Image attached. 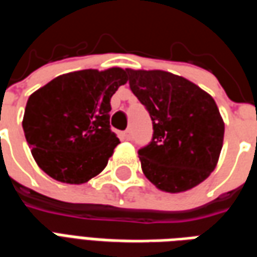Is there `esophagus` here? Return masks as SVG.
<instances>
[{
	"label": "esophagus",
	"mask_w": 257,
	"mask_h": 257,
	"mask_svg": "<svg viewBox=\"0 0 257 257\" xmlns=\"http://www.w3.org/2000/svg\"><path fill=\"white\" fill-rule=\"evenodd\" d=\"M122 138L125 140H132V132H131V129H126L125 132H122Z\"/></svg>",
	"instance_id": "esophagus-1"
}]
</instances>
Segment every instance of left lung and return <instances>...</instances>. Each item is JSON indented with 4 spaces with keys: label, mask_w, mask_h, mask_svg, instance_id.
<instances>
[{
    "label": "left lung",
    "mask_w": 257,
    "mask_h": 257,
    "mask_svg": "<svg viewBox=\"0 0 257 257\" xmlns=\"http://www.w3.org/2000/svg\"><path fill=\"white\" fill-rule=\"evenodd\" d=\"M129 86L153 121L150 145L139 150L157 189L182 193L202 183L219 161L224 122L213 97L189 79L162 70L126 68Z\"/></svg>",
    "instance_id": "obj_1"
}]
</instances>
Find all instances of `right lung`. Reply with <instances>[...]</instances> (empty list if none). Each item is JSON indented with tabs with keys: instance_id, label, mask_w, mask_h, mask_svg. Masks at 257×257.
I'll list each match as a JSON object with an SVG mask.
<instances>
[{
	"instance_id": "obj_1",
	"label": "right lung",
	"mask_w": 257,
	"mask_h": 257,
	"mask_svg": "<svg viewBox=\"0 0 257 257\" xmlns=\"http://www.w3.org/2000/svg\"><path fill=\"white\" fill-rule=\"evenodd\" d=\"M126 81L122 68H89L59 75L29 97L22 125L44 172L82 184L106 168L119 143L110 129V100Z\"/></svg>"
}]
</instances>
